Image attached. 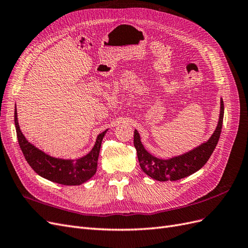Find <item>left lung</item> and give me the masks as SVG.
Returning <instances> with one entry per match:
<instances>
[{
	"instance_id": "obj_1",
	"label": "left lung",
	"mask_w": 248,
	"mask_h": 248,
	"mask_svg": "<svg viewBox=\"0 0 248 248\" xmlns=\"http://www.w3.org/2000/svg\"><path fill=\"white\" fill-rule=\"evenodd\" d=\"M223 112V101L220 99L218 123H217L216 129L210 139L188 152L170 157L168 159H161L150 154L141 144L139 131L137 129L134 130L133 144L137 149L140 169L149 177L160 182L176 181V180L188 177L193 172L198 171L205 166L210 156L212 155L217 142H218L222 128Z\"/></svg>"
}]
</instances>
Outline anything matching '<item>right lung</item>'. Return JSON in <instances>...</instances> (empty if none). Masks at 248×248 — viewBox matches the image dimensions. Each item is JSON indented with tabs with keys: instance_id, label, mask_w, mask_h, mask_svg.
Here are the masks:
<instances>
[{
	"instance_id": "add662e5",
	"label": "right lung",
	"mask_w": 248,
	"mask_h": 248,
	"mask_svg": "<svg viewBox=\"0 0 248 248\" xmlns=\"http://www.w3.org/2000/svg\"><path fill=\"white\" fill-rule=\"evenodd\" d=\"M14 123L22 154L30 167L42 178L63 185H80L96 174L101 141L108 129L98 134L94 147L87 155L78 159H62L49 156L27 140L19 128L16 108L14 110Z\"/></svg>"
}]
</instances>
